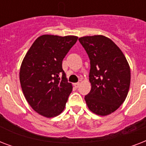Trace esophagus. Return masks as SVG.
I'll use <instances>...</instances> for the list:
<instances>
[{
	"label": "esophagus",
	"instance_id": "esophagus-1",
	"mask_svg": "<svg viewBox=\"0 0 146 146\" xmlns=\"http://www.w3.org/2000/svg\"><path fill=\"white\" fill-rule=\"evenodd\" d=\"M80 82H75V83H73V86H74V87L75 88H78L79 87V86H80Z\"/></svg>",
	"mask_w": 146,
	"mask_h": 146
}]
</instances>
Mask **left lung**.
I'll return each instance as SVG.
<instances>
[{
	"mask_svg": "<svg viewBox=\"0 0 146 146\" xmlns=\"http://www.w3.org/2000/svg\"><path fill=\"white\" fill-rule=\"evenodd\" d=\"M79 41L90 60L91 91L85 96L89 109L97 115L113 113L123 103L130 85V68L124 54L109 38L98 35Z\"/></svg>",
	"mask_w": 146,
	"mask_h": 146,
	"instance_id": "8db88e82",
	"label": "left lung"
}]
</instances>
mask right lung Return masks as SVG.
I'll return each mask as SVG.
<instances>
[{
  "label": "right lung",
  "instance_id": "1",
  "mask_svg": "<svg viewBox=\"0 0 146 146\" xmlns=\"http://www.w3.org/2000/svg\"><path fill=\"white\" fill-rule=\"evenodd\" d=\"M78 39L75 35H43L32 44L22 62L19 81L32 108L50 118L59 115L73 90L62 61Z\"/></svg>",
  "mask_w": 146,
  "mask_h": 146
}]
</instances>
